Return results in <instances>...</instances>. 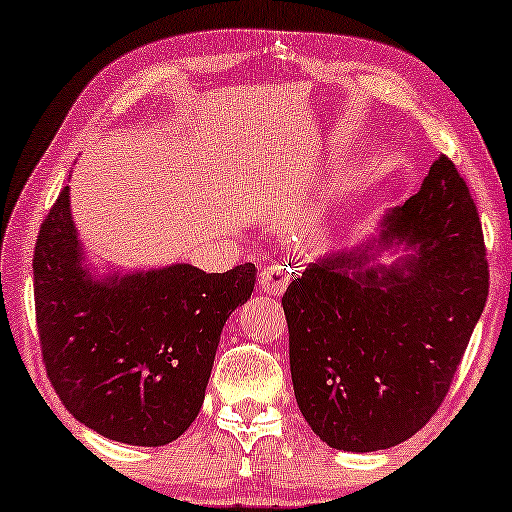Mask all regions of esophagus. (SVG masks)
I'll list each match as a JSON object with an SVG mask.
<instances>
[{
    "mask_svg": "<svg viewBox=\"0 0 512 512\" xmlns=\"http://www.w3.org/2000/svg\"><path fill=\"white\" fill-rule=\"evenodd\" d=\"M291 275V265H270V268H265L261 272V277H258V289L263 293H270V296H282L286 286L291 282Z\"/></svg>",
    "mask_w": 512,
    "mask_h": 512,
    "instance_id": "1",
    "label": "esophagus"
}]
</instances>
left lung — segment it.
Returning <instances> with one entry per match:
<instances>
[{"instance_id": "left-lung-1", "label": "left lung", "mask_w": 512, "mask_h": 512, "mask_svg": "<svg viewBox=\"0 0 512 512\" xmlns=\"http://www.w3.org/2000/svg\"><path fill=\"white\" fill-rule=\"evenodd\" d=\"M377 228L319 256L282 298L298 408L345 452L387 450L429 422L489 291L478 209L450 158ZM384 248L404 254L382 266Z\"/></svg>"}]
</instances>
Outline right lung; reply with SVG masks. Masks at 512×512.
Instances as JSON below:
<instances>
[{"label": "right lung", "mask_w": 512, "mask_h": 512, "mask_svg": "<svg viewBox=\"0 0 512 512\" xmlns=\"http://www.w3.org/2000/svg\"><path fill=\"white\" fill-rule=\"evenodd\" d=\"M32 268L41 354L65 408L118 443L177 440L198 417L221 331L251 298L256 265L95 275L65 186L41 223Z\"/></svg>", "instance_id": "right-lung-1"}]
</instances>
